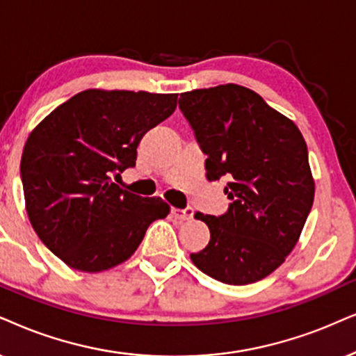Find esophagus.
Segmentation results:
<instances>
[{
    "label": "esophagus",
    "mask_w": 356,
    "mask_h": 356,
    "mask_svg": "<svg viewBox=\"0 0 356 356\" xmlns=\"http://www.w3.org/2000/svg\"><path fill=\"white\" fill-rule=\"evenodd\" d=\"M170 215H172V218L177 220V222H187V220L192 218L193 210L191 207H187V209H172L170 210Z\"/></svg>",
    "instance_id": "34e87169"
}]
</instances>
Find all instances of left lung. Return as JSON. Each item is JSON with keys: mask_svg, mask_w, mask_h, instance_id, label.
<instances>
[{"mask_svg": "<svg viewBox=\"0 0 356 356\" xmlns=\"http://www.w3.org/2000/svg\"><path fill=\"white\" fill-rule=\"evenodd\" d=\"M179 108L207 154V179H227L232 200L220 217L195 213L210 241L191 254L192 263L225 284L261 281L284 263L314 204L302 134L258 93L235 83L181 93Z\"/></svg>", "mask_w": 356, "mask_h": 356, "instance_id": "obj_1", "label": "left lung"}]
</instances>
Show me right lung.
Wrapping results in <instances>:
<instances>
[{
  "instance_id": "1",
  "label": "right lung",
  "mask_w": 356,
  "mask_h": 356,
  "mask_svg": "<svg viewBox=\"0 0 356 356\" xmlns=\"http://www.w3.org/2000/svg\"><path fill=\"white\" fill-rule=\"evenodd\" d=\"M177 93L85 90L29 134L21 157L26 210L40 241L67 266L100 273L136 251L165 218L159 197L143 199L111 181L134 168L141 138L169 118Z\"/></svg>"
}]
</instances>
